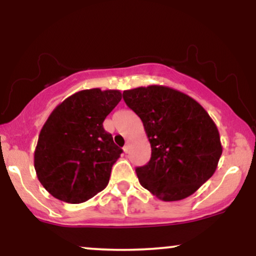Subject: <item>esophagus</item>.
<instances>
[{"label":"esophagus","mask_w":256,"mask_h":256,"mask_svg":"<svg viewBox=\"0 0 256 256\" xmlns=\"http://www.w3.org/2000/svg\"><path fill=\"white\" fill-rule=\"evenodd\" d=\"M124 152H126V154H128V152H130V142H128H128H126V146H124Z\"/></svg>","instance_id":"esophagus-1"}]
</instances>
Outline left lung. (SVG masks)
<instances>
[{
    "instance_id": "left-lung-1",
    "label": "left lung",
    "mask_w": 256,
    "mask_h": 256,
    "mask_svg": "<svg viewBox=\"0 0 256 256\" xmlns=\"http://www.w3.org/2000/svg\"><path fill=\"white\" fill-rule=\"evenodd\" d=\"M142 120L152 146L146 165L137 167L140 185L162 201L192 195L216 172L222 146L216 125L198 101L164 85L122 92Z\"/></svg>"
}]
</instances>
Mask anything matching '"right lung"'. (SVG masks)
Returning <instances> with one entry per match:
<instances>
[{
  "mask_svg": "<svg viewBox=\"0 0 256 256\" xmlns=\"http://www.w3.org/2000/svg\"><path fill=\"white\" fill-rule=\"evenodd\" d=\"M120 100L119 90H82L46 119L34 150V170L55 198L82 204L107 186L122 150L104 131V122Z\"/></svg>",
  "mask_w": 256,
  "mask_h": 256,
  "instance_id": "obj_1",
  "label": "right lung"
}]
</instances>
